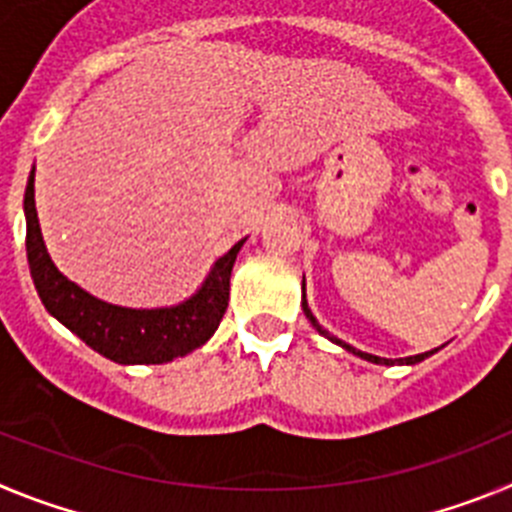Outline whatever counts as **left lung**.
<instances>
[{
    "instance_id": "left-lung-1",
    "label": "left lung",
    "mask_w": 512,
    "mask_h": 512,
    "mask_svg": "<svg viewBox=\"0 0 512 512\" xmlns=\"http://www.w3.org/2000/svg\"><path fill=\"white\" fill-rule=\"evenodd\" d=\"M305 289V287H302ZM302 310H305V315H307V320H310L312 323V328L318 330L320 336H325L328 338V341H333V343H338V346H343L346 348V351H351V354H356L359 356V359H366V361H372V364H387V366H392V364H418V361H423V359H428V356L431 354H436L438 348H433V351H425V354H418V356H408V359H382V356H372V354H364V351H356L354 346H348V343H343V341H338L336 336H330L328 330L323 328V325L318 323V320H315V315H312L310 312V307H307V300H305V292H302Z\"/></svg>"
}]
</instances>
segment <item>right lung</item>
Segmentation results:
<instances>
[{"label": "right lung", "instance_id": "right-lung-1", "mask_svg": "<svg viewBox=\"0 0 512 512\" xmlns=\"http://www.w3.org/2000/svg\"><path fill=\"white\" fill-rule=\"evenodd\" d=\"M27 264L45 310L115 364H166L210 341L230 300V271L243 241L215 261L202 287L174 307L133 310L102 302L66 279L48 256L35 210V169L25 189Z\"/></svg>", "mask_w": 512, "mask_h": 512}]
</instances>
